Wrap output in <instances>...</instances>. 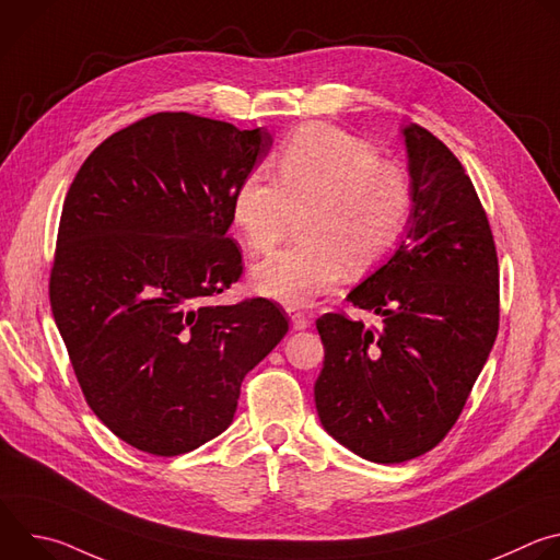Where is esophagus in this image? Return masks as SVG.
Wrapping results in <instances>:
<instances>
[{"label": "esophagus", "instance_id": "obj_1", "mask_svg": "<svg viewBox=\"0 0 560 560\" xmlns=\"http://www.w3.org/2000/svg\"><path fill=\"white\" fill-rule=\"evenodd\" d=\"M290 322H292V330H305V328H310V318H307L303 312L290 310Z\"/></svg>", "mask_w": 560, "mask_h": 560}]
</instances>
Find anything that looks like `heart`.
I'll return each mask as SVG.
<instances>
[{"label":"heart","instance_id":"obj_1","mask_svg":"<svg viewBox=\"0 0 560 560\" xmlns=\"http://www.w3.org/2000/svg\"><path fill=\"white\" fill-rule=\"evenodd\" d=\"M415 206L408 173L368 141L330 124L301 126L277 156V179L250 171L232 197V221L253 253H270L294 214L303 244L253 270L259 294L312 305L343 277L376 264L404 234Z\"/></svg>","mask_w":560,"mask_h":560}]
</instances>
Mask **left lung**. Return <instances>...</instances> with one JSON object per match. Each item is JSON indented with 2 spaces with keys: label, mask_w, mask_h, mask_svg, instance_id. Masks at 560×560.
Returning <instances> with one entry per match:
<instances>
[{
  "label": "left lung",
  "mask_w": 560,
  "mask_h": 560,
  "mask_svg": "<svg viewBox=\"0 0 560 560\" xmlns=\"http://www.w3.org/2000/svg\"><path fill=\"white\" fill-rule=\"evenodd\" d=\"M412 219L396 253L348 301L316 318L326 359L314 401L330 436L372 463L436 447L460 417L499 332V257L486 208L454 152L419 124L404 128Z\"/></svg>",
  "instance_id": "1"
}]
</instances>
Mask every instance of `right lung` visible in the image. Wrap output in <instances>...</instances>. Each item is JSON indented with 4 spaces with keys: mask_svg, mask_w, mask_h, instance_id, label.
Listing matches in <instances>:
<instances>
[{
    "mask_svg": "<svg viewBox=\"0 0 560 560\" xmlns=\"http://www.w3.org/2000/svg\"><path fill=\"white\" fill-rule=\"evenodd\" d=\"M266 128L154 113L102 141L74 175L50 307L97 419L128 445L179 456L219 436L244 376L285 337L264 299L210 305L244 272L225 234Z\"/></svg>",
    "mask_w": 560,
    "mask_h": 560,
    "instance_id": "right-lung-1",
    "label": "right lung"
}]
</instances>
